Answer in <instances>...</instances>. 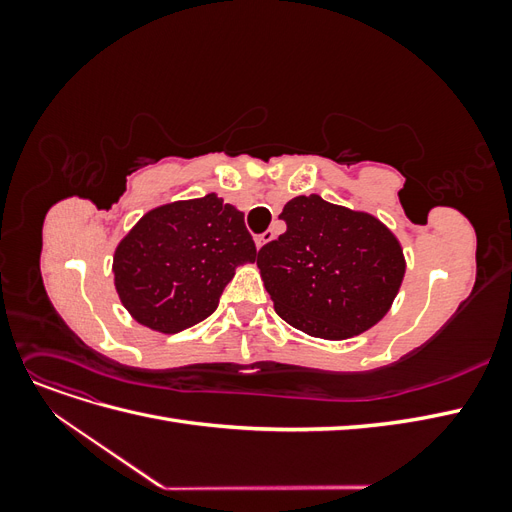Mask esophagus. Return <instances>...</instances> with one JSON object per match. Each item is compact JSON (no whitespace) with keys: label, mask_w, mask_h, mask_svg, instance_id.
Listing matches in <instances>:
<instances>
[{"label":"esophagus","mask_w":512,"mask_h":512,"mask_svg":"<svg viewBox=\"0 0 512 512\" xmlns=\"http://www.w3.org/2000/svg\"><path fill=\"white\" fill-rule=\"evenodd\" d=\"M273 237H275V232L273 230H267V232H262L260 237H256V247L260 250L262 245H267L269 241H273Z\"/></svg>","instance_id":"1"}]
</instances>
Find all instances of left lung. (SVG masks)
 Segmentation results:
<instances>
[{
  "label": "left lung",
  "mask_w": 512,
  "mask_h": 512,
  "mask_svg": "<svg viewBox=\"0 0 512 512\" xmlns=\"http://www.w3.org/2000/svg\"><path fill=\"white\" fill-rule=\"evenodd\" d=\"M280 218L286 232L256 260L280 318L322 339H348L384 318L406 273L389 228L318 194L288 200Z\"/></svg>",
  "instance_id": "8db88e82"
}]
</instances>
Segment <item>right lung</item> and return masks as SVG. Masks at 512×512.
I'll return each mask as SVG.
<instances>
[{"label": "right lung", "instance_id": "add662e5", "mask_svg": "<svg viewBox=\"0 0 512 512\" xmlns=\"http://www.w3.org/2000/svg\"><path fill=\"white\" fill-rule=\"evenodd\" d=\"M256 260L243 213L218 194L145 213L113 256L115 288L136 322L179 333L215 312L235 269Z\"/></svg>", "mask_w": 512, "mask_h": 512}]
</instances>
